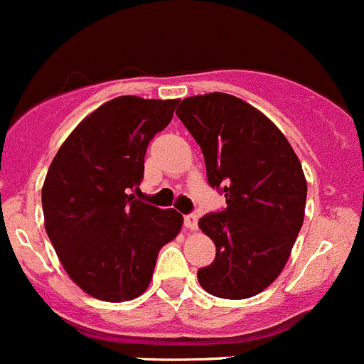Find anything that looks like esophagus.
Segmentation results:
<instances>
[{
    "label": "esophagus",
    "instance_id": "1",
    "mask_svg": "<svg viewBox=\"0 0 364 364\" xmlns=\"http://www.w3.org/2000/svg\"><path fill=\"white\" fill-rule=\"evenodd\" d=\"M197 223H199V218H197L196 213H188V215H185V227H186V229L196 230Z\"/></svg>",
    "mask_w": 364,
    "mask_h": 364
}]
</instances>
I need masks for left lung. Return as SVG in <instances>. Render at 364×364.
<instances>
[{
	"mask_svg": "<svg viewBox=\"0 0 364 364\" xmlns=\"http://www.w3.org/2000/svg\"><path fill=\"white\" fill-rule=\"evenodd\" d=\"M176 114L203 149L209 186L227 200L199 220L216 247L197 271L200 287L223 299L259 294L284 269L303 225L299 159L262 112L232 95L185 98Z\"/></svg>",
	"mask_w": 364,
	"mask_h": 364,
	"instance_id": "left-lung-1",
	"label": "left lung"
}]
</instances>
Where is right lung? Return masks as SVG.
Here are the masks:
<instances>
[{"mask_svg": "<svg viewBox=\"0 0 364 364\" xmlns=\"http://www.w3.org/2000/svg\"><path fill=\"white\" fill-rule=\"evenodd\" d=\"M179 100L117 97L86 117L60 148L42 188L46 230L68 277L102 301L141 296L160 248L183 216L130 196L144 178L149 142Z\"/></svg>", "mask_w": 364, "mask_h": 364, "instance_id": "add662e5", "label": "right lung"}]
</instances>
